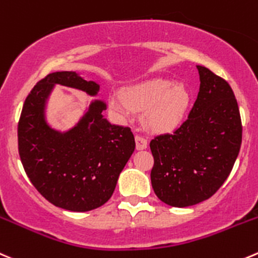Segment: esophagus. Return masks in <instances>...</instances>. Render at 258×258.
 Wrapping results in <instances>:
<instances>
[{
    "mask_svg": "<svg viewBox=\"0 0 258 258\" xmlns=\"http://www.w3.org/2000/svg\"><path fill=\"white\" fill-rule=\"evenodd\" d=\"M147 147V140L145 139L144 136H140L137 135L136 136V149L137 150H144Z\"/></svg>",
    "mask_w": 258,
    "mask_h": 258,
    "instance_id": "esophagus-1",
    "label": "esophagus"
}]
</instances>
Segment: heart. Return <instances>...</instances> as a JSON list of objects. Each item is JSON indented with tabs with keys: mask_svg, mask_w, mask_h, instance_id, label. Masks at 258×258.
Segmentation results:
<instances>
[{
	"mask_svg": "<svg viewBox=\"0 0 258 258\" xmlns=\"http://www.w3.org/2000/svg\"><path fill=\"white\" fill-rule=\"evenodd\" d=\"M190 94L184 84H174L165 78H154L109 97V106L121 116H130L132 109L146 111L147 124L156 131H171L181 122Z\"/></svg>",
	"mask_w": 258,
	"mask_h": 258,
	"instance_id": "obj_1",
	"label": "heart"
}]
</instances>
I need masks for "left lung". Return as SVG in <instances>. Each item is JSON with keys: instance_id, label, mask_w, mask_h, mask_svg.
<instances>
[{"instance_id": "8db88e82", "label": "left lung", "mask_w": 258, "mask_h": 258, "mask_svg": "<svg viewBox=\"0 0 258 258\" xmlns=\"http://www.w3.org/2000/svg\"><path fill=\"white\" fill-rule=\"evenodd\" d=\"M198 98L187 118L172 134L150 142L151 184L157 198L171 207H189L209 199L233 169L242 144L238 103L228 82L206 67Z\"/></svg>"}]
</instances>
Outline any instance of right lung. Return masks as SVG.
<instances>
[{"mask_svg": "<svg viewBox=\"0 0 258 258\" xmlns=\"http://www.w3.org/2000/svg\"><path fill=\"white\" fill-rule=\"evenodd\" d=\"M54 84L96 94L99 86L74 72H56L39 81L25 99L17 127L22 166L37 191L55 207L88 212L112 197L119 172L135 151L130 127L103 118L106 104L96 101L82 121L66 134L44 118V104Z\"/></svg>", "mask_w": 258, "mask_h": 258, "instance_id": "obj_1", "label": "right lung"}]
</instances>
